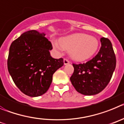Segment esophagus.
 Segmentation results:
<instances>
[{
  "label": "esophagus",
  "instance_id": "obj_1",
  "mask_svg": "<svg viewBox=\"0 0 124 124\" xmlns=\"http://www.w3.org/2000/svg\"><path fill=\"white\" fill-rule=\"evenodd\" d=\"M63 63H64L65 65L69 64V63H70V61H69V60L67 59H63Z\"/></svg>",
  "mask_w": 124,
  "mask_h": 124
}]
</instances>
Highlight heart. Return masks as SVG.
Segmentation results:
<instances>
[{
  "mask_svg": "<svg viewBox=\"0 0 124 124\" xmlns=\"http://www.w3.org/2000/svg\"><path fill=\"white\" fill-rule=\"evenodd\" d=\"M59 43L54 42L55 48L70 51L73 59L80 61L91 57L99 47L97 38L84 33H77L63 38L60 39Z\"/></svg>",
  "mask_w": 124,
  "mask_h": 124,
  "instance_id": "1",
  "label": "heart"
}]
</instances>
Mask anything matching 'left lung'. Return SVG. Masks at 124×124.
<instances>
[{
    "instance_id": "1",
    "label": "left lung",
    "mask_w": 124,
    "mask_h": 124,
    "mask_svg": "<svg viewBox=\"0 0 124 124\" xmlns=\"http://www.w3.org/2000/svg\"><path fill=\"white\" fill-rule=\"evenodd\" d=\"M101 47L95 57L86 63H73L72 85L84 95H94L105 88L116 69V58L109 39L101 38Z\"/></svg>"
}]
</instances>
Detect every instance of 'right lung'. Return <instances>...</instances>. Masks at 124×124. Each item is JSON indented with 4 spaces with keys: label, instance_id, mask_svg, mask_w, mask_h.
Wrapping results in <instances>:
<instances>
[{
    "label": "right lung",
    "instance_id": "add662e5",
    "mask_svg": "<svg viewBox=\"0 0 124 124\" xmlns=\"http://www.w3.org/2000/svg\"><path fill=\"white\" fill-rule=\"evenodd\" d=\"M36 30L23 33L11 44L7 60L8 70L22 93L31 97L44 94L50 87L52 75L63 66L62 58L50 55L51 41Z\"/></svg>",
    "mask_w": 124,
    "mask_h": 124
}]
</instances>
